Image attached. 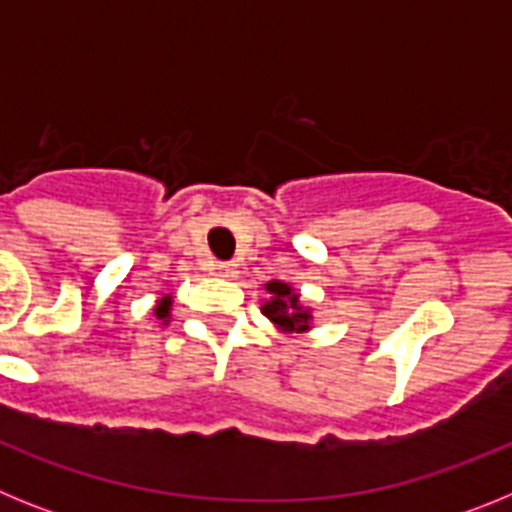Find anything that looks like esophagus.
<instances>
[{
    "instance_id": "esophagus-1",
    "label": "esophagus",
    "mask_w": 512,
    "mask_h": 512,
    "mask_svg": "<svg viewBox=\"0 0 512 512\" xmlns=\"http://www.w3.org/2000/svg\"><path fill=\"white\" fill-rule=\"evenodd\" d=\"M217 277L238 279V264H233V261H228V264H217Z\"/></svg>"
}]
</instances>
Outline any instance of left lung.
<instances>
[{"instance_id": "left-lung-1", "label": "left lung", "mask_w": 512, "mask_h": 512, "mask_svg": "<svg viewBox=\"0 0 512 512\" xmlns=\"http://www.w3.org/2000/svg\"><path fill=\"white\" fill-rule=\"evenodd\" d=\"M266 300L261 305L269 323L274 325L282 333H307L312 330V307H307L300 300V292H297L292 284L279 282V279H271L264 284Z\"/></svg>"}]
</instances>
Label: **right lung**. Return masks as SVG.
Returning <instances> with one entry per match:
<instances>
[{
	"instance_id": "right-lung-1",
	"label": "right lung",
	"mask_w": 512,
	"mask_h": 512,
	"mask_svg": "<svg viewBox=\"0 0 512 512\" xmlns=\"http://www.w3.org/2000/svg\"><path fill=\"white\" fill-rule=\"evenodd\" d=\"M171 305H174V297L164 295V297H161V300L156 302V307H153V315H156V318L161 320V325H169L171 323Z\"/></svg>"
}]
</instances>
